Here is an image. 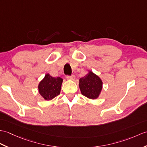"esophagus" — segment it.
<instances>
[{
	"instance_id": "esophagus-1",
	"label": "esophagus",
	"mask_w": 147,
	"mask_h": 147,
	"mask_svg": "<svg viewBox=\"0 0 147 147\" xmlns=\"http://www.w3.org/2000/svg\"><path fill=\"white\" fill-rule=\"evenodd\" d=\"M66 78L67 80H73L75 79V75L74 74H72L71 76H67Z\"/></svg>"
}]
</instances>
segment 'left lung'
Returning a JSON list of instances; mask_svg holds the SVG:
<instances>
[{"label": "left lung", "mask_w": 147, "mask_h": 147, "mask_svg": "<svg viewBox=\"0 0 147 147\" xmlns=\"http://www.w3.org/2000/svg\"><path fill=\"white\" fill-rule=\"evenodd\" d=\"M103 82L93 72L90 71L86 75L80 79L79 86L81 93L90 99L98 97L102 89Z\"/></svg>", "instance_id": "1"}]
</instances>
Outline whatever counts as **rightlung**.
I'll return each instance as SVG.
<instances>
[{"instance_id": "add662e5", "label": "right lung", "mask_w": 147, "mask_h": 147, "mask_svg": "<svg viewBox=\"0 0 147 147\" xmlns=\"http://www.w3.org/2000/svg\"><path fill=\"white\" fill-rule=\"evenodd\" d=\"M62 83V78H54L47 74L39 84V93L45 100H52L59 94Z\"/></svg>"}]
</instances>
